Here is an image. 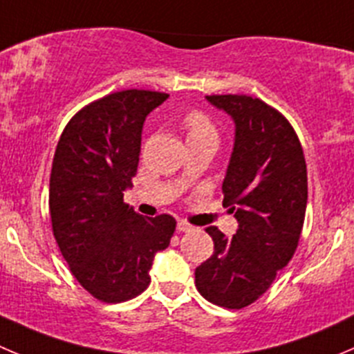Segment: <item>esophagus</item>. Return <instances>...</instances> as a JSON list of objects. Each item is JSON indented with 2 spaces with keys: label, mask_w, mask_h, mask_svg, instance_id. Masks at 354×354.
I'll use <instances>...</instances> for the list:
<instances>
[{
  "label": "esophagus",
  "mask_w": 354,
  "mask_h": 354,
  "mask_svg": "<svg viewBox=\"0 0 354 354\" xmlns=\"http://www.w3.org/2000/svg\"><path fill=\"white\" fill-rule=\"evenodd\" d=\"M194 226L187 221H178V232H192Z\"/></svg>",
  "instance_id": "1"
}]
</instances>
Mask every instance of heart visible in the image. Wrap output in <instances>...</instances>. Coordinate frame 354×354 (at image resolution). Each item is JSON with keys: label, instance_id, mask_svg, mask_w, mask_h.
Here are the masks:
<instances>
[{"label": "heart", "instance_id": "obj_1", "mask_svg": "<svg viewBox=\"0 0 354 354\" xmlns=\"http://www.w3.org/2000/svg\"><path fill=\"white\" fill-rule=\"evenodd\" d=\"M183 128L187 131L188 142L194 140H218V131L211 119L202 112H188L183 118Z\"/></svg>", "mask_w": 354, "mask_h": 354}]
</instances>
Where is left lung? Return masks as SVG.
<instances>
[{
    "instance_id": "obj_1",
    "label": "left lung",
    "mask_w": 354,
    "mask_h": 354,
    "mask_svg": "<svg viewBox=\"0 0 354 354\" xmlns=\"http://www.w3.org/2000/svg\"><path fill=\"white\" fill-rule=\"evenodd\" d=\"M232 115L235 143L223 181V205L235 212L232 239L216 226L214 252L195 270L202 297L228 310L259 299L299 243L308 202L303 147L277 109L247 95L205 97Z\"/></svg>"
}]
</instances>
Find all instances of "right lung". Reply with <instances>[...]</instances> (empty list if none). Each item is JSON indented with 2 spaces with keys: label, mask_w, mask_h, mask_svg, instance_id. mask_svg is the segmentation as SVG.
<instances>
[{
  "label": "right lung",
  "mask_w": 354,
  "mask_h": 354,
  "mask_svg": "<svg viewBox=\"0 0 354 354\" xmlns=\"http://www.w3.org/2000/svg\"><path fill=\"white\" fill-rule=\"evenodd\" d=\"M169 95L111 93L82 107L58 140L50 176L51 228L72 275L98 301L122 303L149 287L153 257L176 219L143 218L124 202L138 169L145 118Z\"/></svg>",
  "instance_id": "1"
}]
</instances>
